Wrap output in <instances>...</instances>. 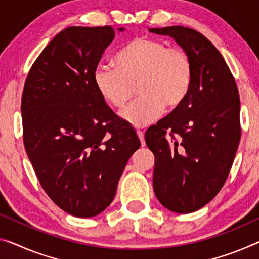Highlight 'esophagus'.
Listing matches in <instances>:
<instances>
[{
  "mask_svg": "<svg viewBox=\"0 0 259 259\" xmlns=\"http://www.w3.org/2000/svg\"><path fill=\"white\" fill-rule=\"evenodd\" d=\"M137 134H138V137H139V139H140V141H141V146L145 147L146 146V142H145V135H143V132H141V131H138Z\"/></svg>",
  "mask_w": 259,
  "mask_h": 259,
  "instance_id": "1",
  "label": "esophagus"
}]
</instances>
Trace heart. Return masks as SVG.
I'll return each instance as SVG.
<instances>
[{
	"instance_id": "1",
	"label": "heart",
	"mask_w": 259,
	"mask_h": 259,
	"mask_svg": "<svg viewBox=\"0 0 259 259\" xmlns=\"http://www.w3.org/2000/svg\"><path fill=\"white\" fill-rule=\"evenodd\" d=\"M114 62L117 68L101 65L95 69V85L101 96L118 110L131 101L137 88L140 98L121 112V118L135 128L156 120L164 106H180L192 84L190 55L152 38H134L119 52Z\"/></svg>"
}]
</instances>
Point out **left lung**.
<instances>
[{
  "label": "left lung",
  "mask_w": 259,
  "mask_h": 259,
  "mask_svg": "<svg viewBox=\"0 0 259 259\" xmlns=\"http://www.w3.org/2000/svg\"><path fill=\"white\" fill-rule=\"evenodd\" d=\"M149 31L174 38L192 60L188 96L145 135L155 156V196L171 212L191 213L217 196L232 169L241 139L240 95L224 57L205 35L184 26Z\"/></svg>",
  "instance_id": "obj_1"
}]
</instances>
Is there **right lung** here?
I'll return each instance as SVG.
<instances>
[{"label": "right lung", "mask_w": 259, "mask_h": 259, "mask_svg": "<svg viewBox=\"0 0 259 259\" xmlns=\"http://www.w3.org/2000/svg\"><path fill=\"white\" fill-rule=\"evenodd\" d=\"M114 37L109 25L62 30L34 61L23 90L27 156L47 196L77 218L98 215L112 202L126 163L141 146L94 82Z\"/></svg>", "instance_id": "right-lung-1"}]
</instances>
